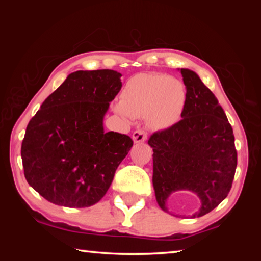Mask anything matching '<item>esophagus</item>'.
<instances>
[{"mask_svg": "<svg viewBox=\"0 0 261 261\" xmlns=\"http://www.w3.org/2000/svg\"><path fill=\"white\" fill-rule=\"evenodd\" d=\"M147 134L144 130H136L134 134H132V139H134L135 143H143V141L146 140Z\"/></svg>", "mask_w": 261, "mask_h": 261, "instance_id": "1", "label": "esophagus"}]
</instances>
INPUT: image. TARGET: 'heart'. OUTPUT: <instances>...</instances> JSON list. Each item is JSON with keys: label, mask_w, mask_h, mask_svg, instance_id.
I'll return each instance as SVG.
<instances>
[{"label": "heart", "mask_w": 261, "mask_h": 261, "mask_svg": "<svg viewBox=\"0 0 261 261\" xmlns=\"http://www.w3.org/2000/svg\"><path fill=\"white\" fill-rule=\"evenodd\" d=\"M187 91L177 78L163 73H138L129 78L115 112L123 117L145 116L154 130H165L178 121Z\"/></svg>", "instance_id": "b5f03b06"}]
</instances>
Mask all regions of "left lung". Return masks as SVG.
<instances>
[{
	"label": "left lung",
	"mask_w": 261,
	"mask_h": 261,
	"mask_svg": "<svg viewBox=\"0 0 261 261\" xmlns=\"http://www.w3.org/2000/svg\"><path fill=\"white\" fill-rule=\"evenodd\" d=\"M187 99L182 120L154 132L153 187L159 206L175 192H192L201 206L192 218L213 211L230 191L237 166L232 127L218 99L196 72L180 69Z\"/></svg>",
	"instance_id": "left-lung-1"
}]
</instances>
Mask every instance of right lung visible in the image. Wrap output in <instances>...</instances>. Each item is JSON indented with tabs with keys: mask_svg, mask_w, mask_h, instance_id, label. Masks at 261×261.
Here are the masks:
<instances>
[{
	"mask_svg": "<svg viewBox=\"0 0 261 261\" xmlns=\"http://www.w3.org/2000/svg\"><path fill=\"white\" fill-rule=\"evenodd\" d=\"M121 76L108 69L70 73L31 118L21 143L24 175L48 201L82 208L108 191L134 145L129 136L103 130Z\"/></svg>",
	"mask_w": 261,
	"mask_h": 261,
	"instance_id": "right-lung-1",
	"label": "right lung"
}]
</instances>
